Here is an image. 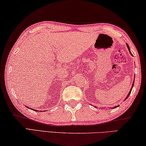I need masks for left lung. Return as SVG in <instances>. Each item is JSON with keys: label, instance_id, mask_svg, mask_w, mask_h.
Here are the masks:
<instances>
[{"label": "left lung", "instance_id": "8db88e82", "mask_svg": "<svg viewBox=\"0 0 146 146\" xmlns=\"http://www.w3.org/2000/svg\"><path fill=\"white\" fill-rule=\"evenodd\" d=\"M126 46H127V48H128V50H129V52L130 53V54H131V55H132L133 56V55L132 54V53H131V52H130V47H129V46H128V44H126ZM134 81L133 82V84H132V88H131V89H130V92H129V93L128 94V95H127V96L126 97V98H125V100L126 99H127V98H128V97L129 96V95H130V93H131V91H132V87H134ZM118 106H119V105H118V106H114V107H112V108H117L118 107ZM110 108H112L111 107H110Z\"/></svg>", "mask_w": 146, "mask_h": 146}]
</instances>
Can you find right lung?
<instances>
[{
    "label": "right lung",
    "mask_w": 146,
    "mask_h": 146,
    "mask_svg": "<svg viewBox=\"0 0 146 146\" xmlns=\"http://www.w3.org/2000/svg\"><path fill=\"white\" fill-rule=\"evenodd\" d=\"M30 108V109H32V108ZM32 110H35V111H38V110H34V109H32Z\"/></svg>",
    "instance_id": "1"
}]
</instances>
